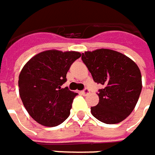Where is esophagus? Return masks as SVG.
Here are the masks:
<instances>
[{
  "label": "esophagus",
  "instance_id": "esophagus-1",
  "mask_svg": "<svg viewBox=\"0 0 155 155\" xmlns=\"http://www.w3.org/2000/svg\"><path fill=\"white\" fill-rule=\"evenodd\" d=\"M89 92H90V91H89V90H88L87 88H86V89H84L83 91H81V94H82V95L86 96V95H87V94H88Z\"/></svg>",
  "mask_w": 155,
  "mask_h": 155
}]
</instances>
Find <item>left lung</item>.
Here are the masks:
<instances>
[{"label": "left lung", "mask_w": 155, "mask_h": 155, "mask_svg": "<svg viewBox=\"0 0 155 155\" xmlns=\"http://www.w3.org/2000/svg\"><path fill=\"white\" fill-rule=\"evenodd\" d=\"M81 59L93 81L103 85L99 102L91 108L92 115L105 124L124 120L135 108L142 91L138 66L126 55L110 49L82 53Z\"/></svg>", "instance_id": "1"}]
</instances>
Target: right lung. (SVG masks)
<instances>
[{"label": "right lung", "mask_w": 155, "mask_h": 155, "mask_svg": "<svg viewBox=\"0 0 155 155\" xmlns=\"http://www.w3.org/2000/svg\"><path fill=\"white\" fill-rule=\"evenodd\" d=\"M81 56L78 51L48 50L34 56L22 69L18 77L20 97L39 124L58 126L69 117L77 93L62 86L71 64Z\"/></svg>", "instance_id": "1"}]
</instances>
